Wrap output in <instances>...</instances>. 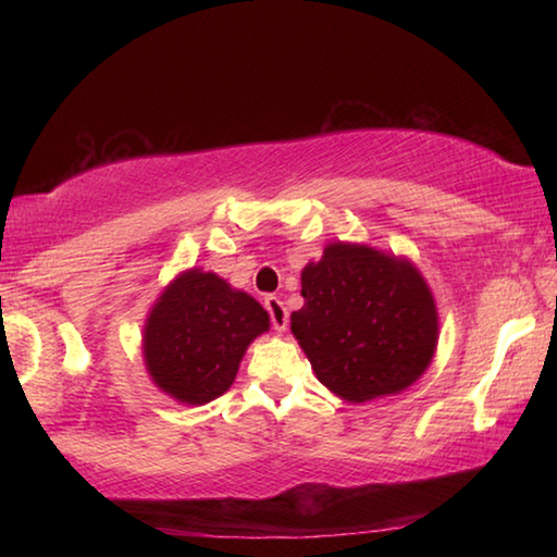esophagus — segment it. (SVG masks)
I'll list each match as a JSON object with an SVG mask.
<instances>
[{
    "mask_svg": "<svg viewBox=\"0 0 557 557\" xmlns=\"http://www.w3.org/2000/svg\"><path fill=\"white\" fill-rule=\"evenodd\" d=\"M265 309L270 312V319H272V326H275V332H277V334L285 332L287 322H289L285 305H282V301H280L277 297H265Z\"/></svg>",
    "mask_w": 557,
    "mask_h": 557,
    "instance_id": "obj_1",
    "label": "esophagus"
}]
</instances>
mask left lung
Here are the masks:
<instances>
[{"label": "left lung", "mask_w": 557, "mask_h": 557, "mask_svg": "<svg viewBox=\"0 0 557 557\" xmlns=\"http://www.w3.org/2000/svg\"><path fill=\"white\" fill-rule=\"evenodd\" d=\"M301 297L289 329L319 383L342 400L398 395L430 369L440 314L408 258L334 240L301 270Z\"/></svg>", "instance_id": "left-lung-1"}]
</instances>
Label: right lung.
<instances>
[{"mask_svg":"<svg viewBox=\"0 0 557 557\" xmlns=\"http://www.w3.org/2000/svg\"><path fill=\"white\" fill-rule=\"evenodd\" d=\"M268 329L270 314L256 297L215 272L188 268L145 319V369L169 398L206 405L231 388L248 346Z\"/></svg>","mask_w":557,"mask_h":557,"instance_id":"obj_1","label":"right lung"}]
</instances>
